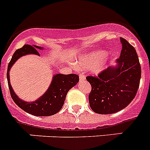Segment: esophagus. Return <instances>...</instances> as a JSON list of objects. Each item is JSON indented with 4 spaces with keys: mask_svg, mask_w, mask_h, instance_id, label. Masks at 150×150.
<instances>
[{
    "mask_svg": "<svg viewBox=\"0 0 150 150\" xmlns=\"http://www.w3.org/2000/svg\"><path fill=\"white\" fill-rule=\"evenodd\" d=\"M86 80V76L84 74H79V82H83Z\"/></svg>",
    "mask_w": 150,
    "mask_h": 150,
    "instance_id": "obj_1",
    "label": "esophagus"
}]
</instances>
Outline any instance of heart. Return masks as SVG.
Returning <instances> with one entry per match:
<instances>
[{"instance_id": "obj_1", "label": "heart", "mask_w": 150, "mask_h": 150, "mask_svg": "<svg viewBox=\"0 0 150 150\" xmlns=\"http://www.w3.org/2000/svg\"><path fill=\"white\" fill-rule=\"evenodd\" d=\"M107 52L104 50H98L79 58L76 62V66L80 70L91 69V71L95 75L102 73L107 67V62L110 57Z\"/></svg>"}]
</instances>
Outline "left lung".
<instances>
[{
	"label": "left lung",
	"instance_id": "1",
	"mask_svg": "<svg viewBox=\"0 0 150 150\" xmlns=\"http://www.w3.org/2000/svg\"><path fill=\"white\" fill-rule=\"evenodd\" d=\"M122 51L116 65L107 67L98 76H88L91 110L98 114H111L124 109L134 98L140 85L141 67L136 50L120 38Z\"/></svg>",
	"mask_w": 150,
	"mask_h": 150
}]
</instances>
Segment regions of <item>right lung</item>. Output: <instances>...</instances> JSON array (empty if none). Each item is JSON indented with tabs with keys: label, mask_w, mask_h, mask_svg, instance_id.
Here are the masks:
<instances>
[{
	"label": "right lung",
	"mask_w": 150,
	"mask_h": 150,
	"mask_svg": "<svg viewBox=\"0 0 150 150\" xmlns=\"http://www.w3.org/2000/svg\"><path fill=\"white\" fill-rule=\"evenodd\" d=\"M38 50H43V47L38 46H30L25 44L23 47L18 49L14 52L10 63L8 64L7 81L10 92L13 101L24 111L36 116H52L59 112L62 108L67 92L72 87L76 86L79 82V76L76 74H61L54 75L52 79L51 84L48 89L35 101L28 102L22 100L16 95L10 85V72L12 66L19 58L24 55L34 54L40 55Z\"/></svg>",
	"instance_id": "add662e5"
}]
</instances>
